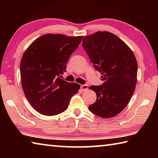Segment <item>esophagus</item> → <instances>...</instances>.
<instances>
[{
	"mask_svg": "<svg viewBox=\"0 0 158 158\" xmlns=\"http://www.w3.org/2000/svg\"><path fill=\"white\" fill-rule=\"evenodd\" d=\"M81 89L82 90H86L88 89V85H86V84L81 85Z\"/></svg>",
	"mask_w": 158,
	"mask_h": 158,
	"instance_id": "34e87169",
	"label": "esophagus"
}]
</instances>
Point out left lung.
Wrapping results in <instances>:
<instances>
[{
	"label": "left lung",
	"instance_id": "obj_1",
	"mask_svg": "<svg viewBox=\"0 0 158 158\" xmlns=\"http://www.w3.org/2000/svg\"><path fill=\"white\" fill-rule=\"evenodd\" d=\"M82 46L104 83L89 87L97 100L89 106L97 116L109 118L121 113L129 103L137 81V62L125 42L108 31L84 37Z\"/></svg>",
	"mask_w": 158,
	"mask_h": 158
}]
</instances>
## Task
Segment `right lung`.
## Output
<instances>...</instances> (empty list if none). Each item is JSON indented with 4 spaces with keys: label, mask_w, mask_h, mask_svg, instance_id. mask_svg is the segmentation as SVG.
<instances>
[{
    "label": "right lung",
    "mask_w": 158,
    "mask_h": 158,
    "mask_svg": "<svg viewBox=\"0 0 158 158\" xmlns=\"http://www.w3.org/2000/svg\"><path fill=\"white\" fill-rule=\"evenodd\" d=\"M83 36L45 34L32 42L20 64L21 81L26 98L40 114L55 116L65 111L80 85L60 79L66 63Z\"/></svg>",
    "instance_id": "obj_1"
}]
</instances>
